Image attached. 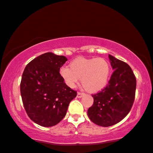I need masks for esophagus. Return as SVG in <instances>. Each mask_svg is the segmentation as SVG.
Returning <instances> with one entry per match:
<instances>
[{"label": "esophagus", "instance_id": "1", "mask_svg": "<svg viewBox=\"0 0 153 153\" xmlns=\"http://www.w3.org/2000/svg\"><path fill=\"white\" fill-rule=\"evenodd\" d=\"M83 96H84V94H83V93L78 92V94H77V97L80 99V98H82V97H83Z\"/></svg>", "mask_w": 153, "mask_h": 153}]
</instances>
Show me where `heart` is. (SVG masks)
<instances>
[{"label": "heart", "instance_id": "heart-1", "mask_svg": "<svg viewBox=\"0 0 153 153\" xmlns=\"http://www.w3.org/2000/svg\"><path fill=\"white\" fill-rule=\"evenodd\" d=\"M70 67L62 66L59 75L64 82L74 88L81 78L83 87L89 92H97L106 86L111 74V66L103 58L78 57Z\"/></svg>", "mask_w": 153, "mask_h": 153}]
</instances>
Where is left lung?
I'll use <instances>...</instances> for the list:
<instances>
[{"label":"left lung","mask_w":153,"mask_h":153,"mask_svg":"<svg viewBox=\"0 0 153 153\" xmlns=\"http://www.w3.org/2000/svg\"><path fill=\"white\" fill-rule=\"evenodd\" d=\"M113 73L104 89L93 94L94 103L88 109L90 120L101 127L120 122L133 105L136 87V77L127 63L108 54Z\"/></svg>","instance_id":"left-lung-1"}]
</instances>
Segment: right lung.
I'll return each mask as SVG.
<instances>
[{"label":"right lung","instance_id":"obj_1","mask_svg":"<svg viewBox=\"0 0 153 153\" xmlns=\"http://www.w3.org/2000/svg\"><path fill=\"white\" fill-rule=\"evenodd\" d=\"M67 60L64 56L47 52L24 68L20 84L22 102L30 119L42 127H52L62 121L77 96L59 75Z\"/></svg>","mask_w":153,"mask_h":153}]
</instances>
